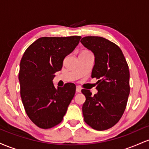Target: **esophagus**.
Segmentation results:
<instances>
[{
    "label": "esophagus",
    "instance_id": "1",
    "mask_svg": "<svg viewBox=\"0 0 149 149\" xmlns=\"http://www.w3.org/2000/svg\"><path fill=\"white\" fill-rule=\"evenodd\" d=\"M76 92H81V88H80V86H76Z\"/></svg>",
    "mask_w": 149,
    "mask_h": 149
}]
</instances>
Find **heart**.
Masks as SVG:
<instances>
[{"label":"heart","mask_w":149,"mask_h":149,"mask_svg":"<svg viewBox=\"0 0 149 149\" xmlns=\"http://www.w3.org/2000/svg\"><path fill=\"white\" fill-rule=\"evenodd\" d=\"M83 52H88V51H86V50H85V51H83Z\"/></svg>","instance_id":"b5f03b06"}]
</instances>
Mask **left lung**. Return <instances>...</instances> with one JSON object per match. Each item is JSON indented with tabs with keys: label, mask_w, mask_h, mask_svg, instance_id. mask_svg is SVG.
Listing matches in <instances>:
<instances>
[{
	"label": "left lung",
	"mask_w": 149,
	"mask_h": 149,
	"mask_svg": "<svg viewBox=\"0 0 149 149\" xmlns=\"http://www.w3.org/2000/svg\"><path fill=\"white\" fill-rule=\"evenodd\" d=\"M80 42L95 54L92 78L99 79L94 96L82 90L86 97L82 108L84 120L93 129L105 130L115 125L125 110L130 91L129 67L122 50L110 40L86 36Z\"/></svg>",
	"instance_id": "left-lung-1"
}]
</instances>
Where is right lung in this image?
Here are the masks:
<instances>
[{
  "mask_svg": "<svg viewBox=\"0 0 149 149\" xmlns=\"http://www.w3.org/2000/svg\"><path fill=\"white\" fill-rule=\"evenodd\" d=\"M80 36L42 37L26 49L20 61V95L25 111L36 125L49 129L59 124L76 92V85L56 88L54 73L78 45Z\"/></svg>",
  "mask_w": 149,
  "mask_h": 149,
  "instance_id": "right-lung-1",
  "label": "right lung"
}]
</instances>
